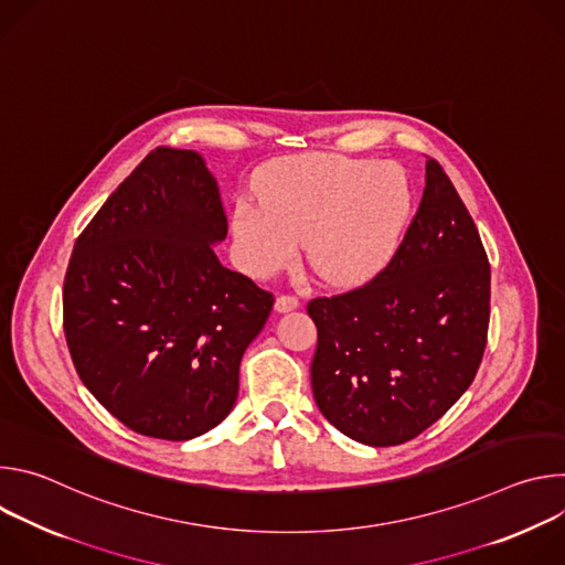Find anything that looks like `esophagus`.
<instances>
[{
  "label": "esophagus",
  "mask_w": 565,
  "mask_h": 565,
  "mask_svg": "<svg viewBox=\"0 0 565 565\" xmlns=\"http://www.w3.org/2000/svg\"><path fill=\"white\" fill-rule=\"evenodd\" d=\"M297 306H299V299H297L295 295H279V297L275 299L277 312H290V310H295Z\"/></svg>",
  "instance_id": "obj_1"
}]
</instances>
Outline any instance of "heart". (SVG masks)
Wrapping results in <instances>:
<instances>
[{
	"mask_svg": "<svg viewBox=\"0 0 565 565\" xmlns=\"http://www.w3.org/2000/svg\"><path fill=\"white\" fill-rule=\"evenodd\" d=\"M257 196L236 201L232 216L244 268L268 277L303 241L310 270L338 288L362 286L391 262L412 212L409 179L397 166L340 153L279 160Z\"/></svg>",
	"mask_w": 565,
	"mask_h": 565,
	"instance_id": "1",
	"label": "heart"
}]
</instances>
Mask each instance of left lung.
Masks as SVG:
<instances>
[{"instance_id": "8db88e82", "label": "left lung", "mask_w": 565, "mask_h": 565, "mask_svg": "<svg viewBox=\"0 0 565 565\" xmlns=\"http://www.w3.org/2000/svg\"><path fill=\"white\" fill-rule=\"evenodd\" d=\"M490 262L438 160L391 262L364 286L308 301L319 412L344 436L391 447L420 436L473 382L490 327Z\"/></svg>"}]
</instances>
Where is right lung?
<instances>
[{"label": "right lung", "instance_id": "obj_1", "mask_svg": "<svg viewBox=\"0 0 565 565\" xmlns=\"http://www.w3.org/2000/svg\"><path fill=\"white\" fill-rule=\"evenodd\" d=\"M218 185L190 149L156 147L79 232L62 290L73 366L131 431L190 440L234 407L273 292L218 264Z\"/></svg>", "mask_w": 565, "mask_h": 565}]
</instances>
